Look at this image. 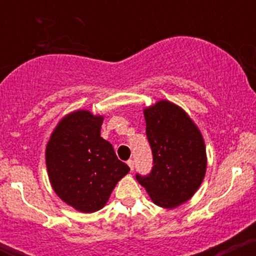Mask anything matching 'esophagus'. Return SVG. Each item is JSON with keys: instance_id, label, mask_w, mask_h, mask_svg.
Returning <instances> with one entry per match:
<instances>
[{"instance_id": "1", "label": "esophagus", "mask_w": 256, "mask_h": 256, "mask_svg": "<svg viewBox=\"0 0 256 256\" xmlns=\"http://www.w3.org/2000/svg\"><path fill=\"white\" fill-rule=\"evenodd\" d=\"M128 167H130V170L131 171H134V160H128Z\"/></svg>"}]
</instances>
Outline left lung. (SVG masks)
<instances>
[{"label": "left lung", "instance_id": "8db88e82", "mask_svg": "<svg viewBox=\"0 0 256 256\" xmlns=\"http://www.w3.org/2000/svg\"><path fill=\"white\" fill-rule=\"evenodd\" d=\"M152 154L149 174H136L152 202L173 208L188 201L204 180L207 158L202 134L188 114L168 101L144 110Z\"/></svg>", "mask_w": 256, "mask_h": 256}]
</instances>
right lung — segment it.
<instances>
[{
  "instance_id": "obj_1",
  "label": "right lung",
  "mask_w": 256,
  "mask_h": 256,
  "mask_svg": "<svg viewBox=\"0 0 256 256\" xmlns=\"http://www.w3.org/2000/svg\"><path fill=\"white\" fill-rule=\"evenodd\" d=\"M104 118L77 110L58 122L46 150L54 192L79 212L91 213L107 204L114 186L130 171L113 146L101 137Z\"/></svg>"
}]
</instances>
